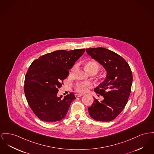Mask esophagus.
I'll list each match as a JSON object with an SVG mask.
<instances>
[{
  "mask_svg": "<svg viewBox=\"0 0 154 154\" xmlns=\"http://www.w3.org/2000/svg\"><path fill=\"white\" fill-rule=\"evenodd\" d=\"M75 95V97H80L82 96V94H76Z\"/></svg>",
  "mask_w": 154,
  "mask_h": 154,
  "instance_id": "obj_1",
  "label": "esophagus"
}]
</instances>
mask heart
<instances>
[{"instance_id": "b5f03b06", "label": "heart", "mask_w": 154, "mask_h": 154, "mask_svg": "<svg viewBox=\"0 0 154 154\" xmlns=\"http://www.w3.org/2000/svg\"><path fill=\"white\" fill-rule=\"evenodd\" d=\"M84 67L85 70L88 73H97L98 72L100 65L97 62L92 60H89L84 62ZM92 87V84L90 82L87 83H80L76 85V91L80 93H84L87 92L88 88Z\"/></svg>"}]
</instances>
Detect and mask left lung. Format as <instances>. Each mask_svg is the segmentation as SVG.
Instances as JSON below:
<instances>
[{
  "mask_svg": "<svg viewBox=\"0 0 154 154\" xmlns=\"http://www.w3.org/2000/svg\"><path fill=\"white\" fill-rule=\"evenodd\" d=\"M86 52L106 71L104 81L94 89L103 100L94 98V103L88 108L90 116L97 121H112L126 105L133 82L131 69L122 57L106 48H88Z\"/></svg>",
  "mask_w": 154,
  "mask_h": 154,
  "instance_id": "left-lung-1",
  "label": "left lung"
}]
</instances>
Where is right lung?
I'll use <instances>...</instances> for the list:
<instances>
[{
  "mask_svg": "<svg viewBox=\"0 0 154 154\" xmlns=\"http://www.w3.org/2000/svg\"><path fill=\"white\" fill-rule=\"evenodd\" d=\"M85 51H56L39 57L30 65L25 77V95L29 107L42 121L52 123L66 116L75 97L73 93L63 98L62 95L57 97L58 89Z\"/></svg>",
  "mask_w": 154,
  "mask_h": 154,
  "instance_id": "right-lung-1",
  "label": "right lung"
}]
</instances>
